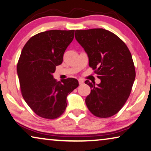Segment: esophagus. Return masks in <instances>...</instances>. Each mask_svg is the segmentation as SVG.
<instances>
[{"instance_id": "esophagus-1", "label": "esophagus", "mask_w": 151, "mask_h": 151, "mask_svg": "<svg viewBox=\"0 0 151 151\" xmlns=\"http://www.w3.org/2000/svg\"><path fill=\"white\" fill-rule=\"evenodd\" d=\"M78 83H79V85H82L84 83V81L82 79H78Z\"/></svg>"}]
</instances>
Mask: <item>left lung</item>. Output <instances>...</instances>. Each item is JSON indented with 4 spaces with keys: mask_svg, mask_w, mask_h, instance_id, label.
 <instances>
[{
    "mask_svg": "<svg viewBox=\"0 0 151 151\" xmlns=\"http://www.w3.org/2000/svg\"><path fill=\"white\" fill-rule=\"evenodd\" d=\"M75 39L101 80L96 85L85 82L91 89L85 99L87 106L98 117L113 116L129 98L136 77L131 53L122 40L105 29L75 30Z\"/></svg>",
    "mask_w": 151,
    "mask_h": 151,
    "instance_id": "left-lung-1",
    "label": "left lung"
}]
</instances>
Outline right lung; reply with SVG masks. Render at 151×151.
Wrapping results in <instances>:
<instances>
[{
	"mask_svg": "<svg viewBox=\"0 0 151 151\" xmlns=\"http://www.w3.org/2000/svg\"><path fill=\"white\" fill-rule=\"evenodd\" d=\"M75 30H52L40 32L28 40L17 66L22 96L40 117H59L67 107V96L78 86L76 78L57 81L53 74L62 63Z\"/></svg>",
	"mask_w": 151,
	"mask_h": 151,
	"instance_id": "1",
	"label": "right lung"
}]
</instances>
